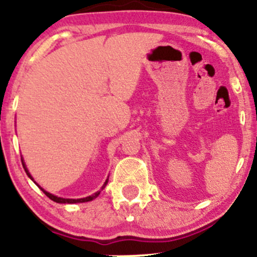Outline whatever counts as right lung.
<instances>
[{"label": "right lung", "mask_w": 257, "mask_h": 257, "mask_svg": "<svg viewBox=\"0 0 257 257\" xmlns=\"http://www.w3.org/2000/svg\"><path fill=\"white\" fill-rule=\"evenodd\" d=\"M22 163H23V167H24L25 172H26V174H28V176H29V178H30L31 180H34V179H32V176L30 175V173H29L28 168H26L25 163H24V161H23V158H22ZM35 184H36V182H35ZM106 184H107V181L105 182L104 186H102V188L105 187ZM36 185H37V184H36ZM37 186H38V185H37ZM38 187H40L41 190L43 191V193L46 194V196L48 197V198H51V199L53 200V202H57V203H64V204H73V203H84V202H90V200H93L94 198H96V197H98V196H99V193H100V191H99V192L94 193L93 196L85 197V198H79V199H67V198H61V197H57V196H54V194H52V193L47 192V191H44L43 188L41 187V186H38Z\"/></svg>", "instance_id": "obj_1"}]
</instances>
